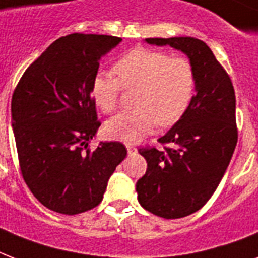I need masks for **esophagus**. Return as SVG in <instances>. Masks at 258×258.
Listing matches in <instances>:
<instances>
[{
  "instance_id": "obj_1",
  "label": "esophagus",
  "mask_w": 258,
  "mask_h": 258,
  "mask_svg": "<svg viewBox=\"0 0 258 258\" xmlns=\"http://www.w3.org/2000/svg\"><path fill=\"white\" fill-rule=\"evenodd\" d=\"M127 151H128L130 155H133V154L137 153L138 150H137V147H135V146H133V145H127Z\"/></svg>"
}]
</instances>
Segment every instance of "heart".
Segmentation results:
<instances>
[{
	"mask_svg": "<svg viewBox=\"0 0 258 258\" xmlns=\"http://www.w3.org/2000/svg\"><path fill=\"white\" fill-rule=\"evenodd\" d=\"M113 76L97 72L91 82V96L103 112H112L121 91H138L137 111L119 113L105 123L111 139L134 143L153 133L158 124L170 127L187 112L197 91L194 64L187 57L147 48L128 50L113 64Z\"/></svg>",
	"mask_w": 258,
	"mask_h": 258,
	"instance_id": "heart-1",
	"label": "heart"
}]
</instances>
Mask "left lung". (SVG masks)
<instances>
[{
    "label": "left lung",
    "instance_id": "left-lung-1",
    "mask_svg": "<svg viewBox=\"0 0 258 258\" xmlns=\"http://www.w3.org/2000/svg\"><path fill=\"white\" fill-rule=\"evenodd\" d=\"M146 41L182 50L197 74L190 108L158 139L165 147L138 150L147 162L146 174L137 182L139 204L155 216L174 220L200 210L228 169L238 139L236 95L228 72L204 41L194 37Z\"/></svg>",
    "mask_w": 258,
    "mask_h": 258
}]
</instances>
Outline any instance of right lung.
Wrapping results in <instances>:
<instances>
[{
	"mask_svg": "<svg viewBox=\"0 0 258 258\" xmlns=\"http://www.w3.org/2000/svg\"><path fill=\"white\" fill-rule=\"evenodd\" d=\"M120 37L72 33L28 67L12 96V125L22 178L45 208L74 216L100 204L127 155L120 142H89L100 127L91 82Z\"/></svg>",
	"mask_w": 258,
	"mask_h": 258,
	"instance_id": "add662e5",
	"label": "right lung"
}]
</instances>
